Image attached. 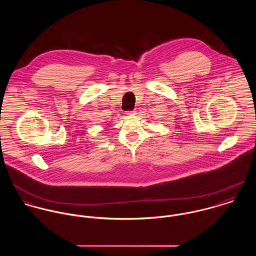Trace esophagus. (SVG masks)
<instances>
[{"instance_id":"1","label":"esophagus","mask_w":256,"mask_h":256,"mask_svg":"<svg viewBox=\"0 0 256 256\" xmlns=\"http://www.w3.org/2000/svg\"><path fill=\"white\" fill-rule=\"evenodd\" d=\"M126 114L127 116H134V114H136V112L135 110H129V112H126Z\"/></svg>"}]
</instances>
